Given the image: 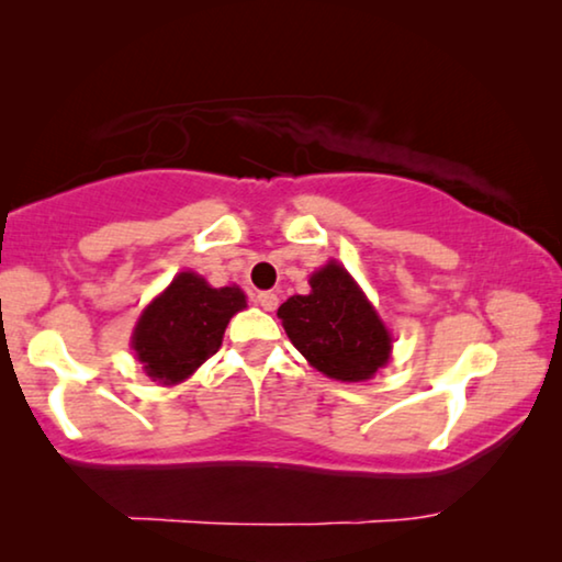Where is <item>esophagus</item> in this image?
Wrapping results in <instances>:
<instances>
[{"mask_svg":"<svg viewBox=\"0 0 562 562\" xmlns=\"http://www.w3.org/2000/svg\"><path fill=\"white\" fill-rule=\"evenodd\" d=\"M256 302H258L260 306H263L266 312H273L276 306H279V296H276L273 291H260V294L256 296Z\"/></svg>","mask_w":562,"mask_h":562,"instance_id":"1","label":"esophagus"}]
</instances>
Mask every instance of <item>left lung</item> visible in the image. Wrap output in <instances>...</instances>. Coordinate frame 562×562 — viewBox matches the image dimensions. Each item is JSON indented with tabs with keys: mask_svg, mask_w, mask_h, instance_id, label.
I'll return each mask as SVG.
<instances>
[{
	"mask_svg": "<svg viewBox=\"0 0 562 562\" xmlns=\"http://www.w3.org/2000/svg\"><path fill=\"white\" fill-rule=\"evenodd\" d=\"M312 291L279 306L294 348L335 381H368L389 363L391 335L352 276L329 260L310 279Z\"/></svg>",
	"mask_w": 562,
	"mask_h": 562,
	"instance_id": "left-lung-1",
	"label": "left lung"
}]
</instances>
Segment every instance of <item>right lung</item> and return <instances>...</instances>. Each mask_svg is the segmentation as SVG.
Here are the masks:
<instances>
[{
    "label": "right lung",
    "mask_w": 562,
    "mask_h": 562,
    "mask_svg": "<svg viewBox=\"0 0 562 562\" xmlns=\"http://www.w3.org/2000/svg\"><path fill=\"white\" fill-rule=\"evenodd\" d=\"M245 310L237 286L212 289L199 273L176 276L145 306L133 329V350L153 381L173 386L220 350L227 322Z\"/></svg>",
    "instance_id": "right-lung-1"
}]
</instances>
